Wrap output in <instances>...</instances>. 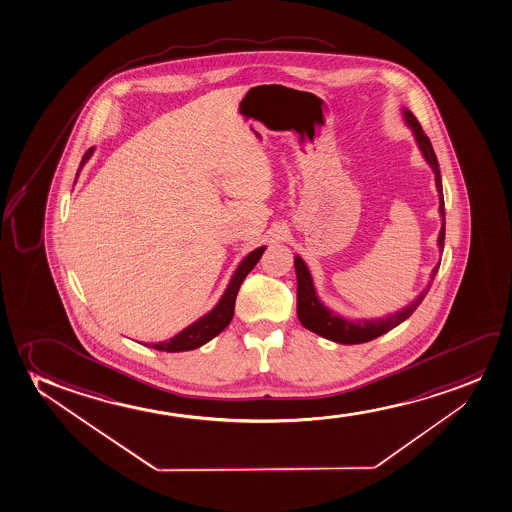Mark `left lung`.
<instances>
[{"label": "left lung", "mask_w": 512, "mask_h": 512, "mask_svg": "<svg viewBox=\"0 0 512 512\" xmlns=\"http://www.w3.org/2000/svg\"><path fill=\"white\" fill-rule=\"evenodd\" d=\"M403 116H405L408 127L412 128L415 140L419 144L420 151L424 154L425 161L431 165L434 177H436V187H438L439 194V213L443 217V227L439 231L438 245L443 252V245H445V200H443V186H441V173H439L438 158L432 149L431 140L425 135L424 130L420 127L419 120L413 116L412 111L403 109ZM438 266L432 269L431 279L438 274ZM295 273H297V316H299L300 323L306 326L307 330L318 333L325 339L339 342V344H363V342H370V340L377 339L380 335L389 332L392 328L401 325L405 319L410 318L415 309L422 304L425 295L431 288V283L427 285L424 292L420 293L417 299L413 300L410 306H406L401 311L389 314L385 318L379 319H359V321H347V319L340 318L335 312L330 311L328 307L323 306L319 302L314 285H312L311 273L307 269L306 262L300 259L299 255L295 257Z\"/></svg>", "instance_id": "obj_1"}]
</instances>
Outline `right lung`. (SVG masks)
<instances>
[{"label":"right lung","mask_w":512,"mask_h":512,"mask_svg":"<svg viewBox=\"0 0 512 512\" xmlns=\"http://www.w3.org/2000/svg\"><path fill=\"white\" fill-rule=\"evenodd\" d=\"M92 154L93 147H90L85 156L81 158L80 170L90 160ZM264 250H266V246H260L257 250H253L252 253L246 255L243 262L236 269V273L233 274L231 283L227 285L226 292L222 295V299L219 300V304L213 307L212 311L205 314L198 321H194L193 325L187 326L186 330L177 333L172 339L158 342V344H153L151 347L156 349V351L165 352L193 351V349L205 346L206 342H210L220 332H224L234 316V304H236L239 286L243 283V279L246 278V274L250 273L253 267L257 266V262L262 257Z\"/></svg>","instance_id":"1"}]
</instances>
